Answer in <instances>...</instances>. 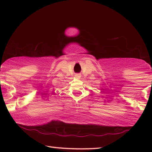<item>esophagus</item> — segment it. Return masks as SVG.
<instances>
[{"mask_svg": "<svg viewBox=\"0 0 152 152\" xmlns=\"http://www.w3.org/2000/svg\"><path fill=\"white\" fill-rule=\"evenodd\" d=\"M80 77H81L80 74H76V78H80Z\"/></svg>", "mask_w": 152, "mask_h": 152, "instance_id": "esophagus-1", "label": "esophagus"}]
</instances>
